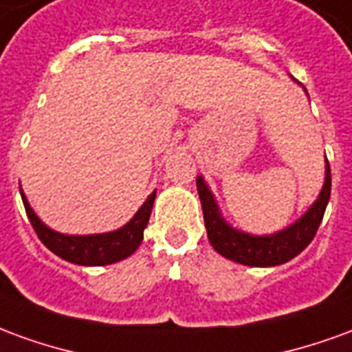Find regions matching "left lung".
Returning <instances> with one entry per match:
<instances>
[{
	"label": "left lung",
	"instance_id": "obj_1",
	"mask_svg": "<svg viewBox=\"0 0 352 352\" xmlns=\"http://www.w3.org/2000/svg\"><path fill=\"white\" fill-rule=\"evenodd\" d=\"M324 162V184L318 192L317 199L311 204L309 209L298 221L292 222L287 228L267 234V236H256V234L234 228L222 217L221 207L217 204L214 194L206 183V179L201 175L196 177L207 237H209V243L213 245L214 251L222 254L224 258L234 260L237 264L251 265V267H273V265L285 264L288 260L298 256L313 241V237L320 226V221L324 217L328 199H330L332 175H330V164L328 160Z\"/></svg>",
	"mask_w": 352,
	"mask_h": 352
}]
</instances>
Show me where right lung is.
<instances>
[{"label": "right lung", "instance_id": "add662e5", "mask_svg": "<svg viewBox=\"0 0 352 352\" xmlns=\"http://www.w3.org/2000/svg\"><path fill=\"white\" fill-rule=\"evenodd\" d=\"M20 196H22L28 219L32 222L35 234L39 236V239L47 249H50L56 256L67 260L72 264L107 265L128 258L138 251V247L143 241V232H145L148 219H151L156 190L145 199V204L139 207L138 213L133 214L124 226L113 230V232L88 234V236H67V234H60L56 230L49 228L35 214L22 188H20Z\"/></svg>", "mask_w": 352, "mask_h": 352}]
</instances>
